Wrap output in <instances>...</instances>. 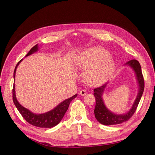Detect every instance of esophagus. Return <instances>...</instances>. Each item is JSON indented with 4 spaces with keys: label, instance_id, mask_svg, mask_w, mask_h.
Instances as JSON below:
<instances>
[{
    "label": "esophagus",
    "instance_id": "1",
    "mask_svg": "<svg viewBox=\"0 0 155 155\" xmlns=\"http://www.w3.org/2000/svg\"><path fill=\"white\" fill-rule=\"evenodd\" d=\"M79 93H80V95H81V96H85L86 94V91L85 90H81L79 92Z\"/></svg>",
    "mask_w": 155,
    "mask_h": 155
}]
</instances>
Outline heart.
<instances>
[{
  "label": "heart",
  "instance_id": "obj_1",
  "mask_svg": "<svg viewBox=\"0 0 155 155\" xmlns=\"http://www.w3.org/2000/svg\"><path fill=\"white\" fill-rule=\"evenodd\" d=\"M75 64L81 70L87 69L83 78L91 86L99 84L111 75L115 69V62L108 55V52L101 48H90L83 52L76 59Z\"/></svg>",
  "mask_w": 155,
  "mask_h": 155
}]
</instances>
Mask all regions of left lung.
<instances>
[{
    "instance_id": "1",
    "label": "left lung",
    "mask_w": 155,
    "mask_h": 155,
    "mask_svg": "<svg viewBox=\"0 0 155 155\" xmlns=\"http://www.w3.org/2000/svg\"><path fill=\"white\" fill-rule=\"evenodd\" d=\"M126 65L130 66L136 74L139 84V93L137 98L136 99L133 105H132V108L129 110L128 112L122 115L115 114L107 108L102 97L108 82L99 87H96L94 90V96L96 98V106L94 110V113L96 120L102 124L107 126L118 124L129 120L135 113L140 101L145 87L144 79L142 72L141 66L139 61L136 59H132L128 61L126 63Z\"/></svg>"
}]
</instances>
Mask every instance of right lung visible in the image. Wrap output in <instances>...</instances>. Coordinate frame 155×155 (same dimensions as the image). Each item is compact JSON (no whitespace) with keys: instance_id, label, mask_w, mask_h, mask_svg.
Listing matches in <instances>:
<instances>
[{"instance_id":"right-lung-1","label":"right lung","mask_w":155,"mask_h":155,"mask_svg":"<svg viewBox=\"0 0 155 155\" xmlns=\"http://www.w3.org/2000/svg\"><path fill=\"white\" fill-rule=\"evenodd\" d=\"M37 50H38V44H37V45H35L34 47H33L31 49V50L26 54V56L32 54V53H35ZM22 60L23 59H21L16 65L15 71H14V74H13L14 80L15 78L16 68L18 67V65H19V64L22 61ZM12 94H13V102L16 107L18 110V111L22 115V117L24 118V119L29 124L34 126H37L39 127H45V128L53 127L56 126L58 124H59L61 121V120L62 119V118L64 117V115H65V112H67L71 102L77 96V94H75L69 99L64 100L63 102H62L58 105H57L54 108L50 110V111L45 114L37 115L31 112L30 110L23 107L18 102V101H17V99L16 98L15 84L13 87Z\"/></svg>"}]
</instances>
